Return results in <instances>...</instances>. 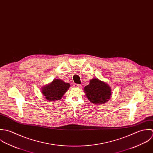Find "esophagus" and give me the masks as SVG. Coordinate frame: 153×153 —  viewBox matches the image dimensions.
<instances>
[{
    "instance_id": "esophagus-1",
    "label": "esophagus",
    "mask_w": 153,
    "mask_h": 153,
    "mask_svg": "<svg viewBox=\"0 0 153 153\" xmlns=\"http://www.w3.org/2000/svg\"><path fill=\"white\" fill-rule=\"evenodd\" d=\"M73 86H74V87H75V88H80L81 87V85H79V84H74L73 85Z\"/></svg>"
}]
</instances>
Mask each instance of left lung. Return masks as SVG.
<instances>
[{
	"label": "left lung",
	"mask_w": 153,
	"mask_h": 153,
	"mask_svg": "<svg viewBox=\"0 0 153 153\" xmlns=\"http://www.w3.org/2000/svg\"><path fill=\"white\" fill-rule=\"evenodd\" d=\"M84 91L90 102L96 105L106 103L112 94L111 87L98 79L91 80L89 85L84 88Z\"/></svg>",
	"instance_id": "obj_1"
}]
</instances>
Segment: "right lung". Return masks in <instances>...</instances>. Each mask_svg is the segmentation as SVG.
<instances>
[{
  "instance_id": "obj_1",
  "label": "right lung",
  "mask_w": 153,
  "mask_h": 153,
  "mask_svg": "<svg viewBox=\"0 0 153 153\" xmlns=\"http://www.w3.org/2000/svg\"><path fill=\"white\" fill-rule=\"evenodd\" d=\"M70 85L65 83L61 79H56L53 81L42 88L41 92L48 101L60 100L70 88Z\"/></svg>"
}]
</instances>
